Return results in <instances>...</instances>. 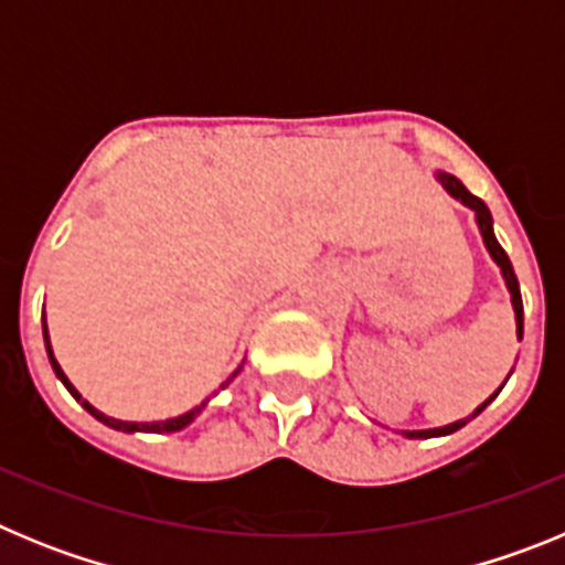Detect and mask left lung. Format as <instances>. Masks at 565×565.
Returning a JSON list of instances; mask_svg holds the SVG:
<instances>
[{
  "label": "left lung",
  "instance_id": "obj_1",
  "mask_svg": "<svg viewBox=\"0 0 565 565\" xmlns=\"http://www.w3.org/2000/svg\"><path fill=\"white\" fill-rule=\"evenodd\" d=\"M436 178H438V183H441V186L447 189V192H450L452 198H456V201H461L463 206H469V209H472V212H476V223H478V232H481V237H483V246H487L489 257H492V259H495V263H498V268H501V274H503V282H507L509 294H512V308H515L518 339H523V302H521V286H518L515 268H512V263H509L507 252H503L501 243H498V239H495V232H492V214H489L487 203H483L481 198H476V194L469 192V189L463 186L461 181H458L456 174L436 172ZM507 379H509V376H507ZM503 384H507V382H503ZM503 384H501V387H503ZM501 387H498V391L492 393V396H489L487 402L478 404L476 413H472V416L461 418V422L444 424V427H433V430H404V436H407V438H436V436H450V433L461 430V427H463V424H467V422H472V418H476L478 413H481L483 407H487V404L492 402V398H495L498 393H501Z\"/></svg>",
  "mask_w": 565,
  "mask_h": 565
}]
</instances>
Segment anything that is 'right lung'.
Listing matches in <instances>:
<instances>
[{"instance_id":"obj_1","label":"right lung","mask_w":565,"mask_h":565,"mask_svg":"<svg viewBox=\"0 0 565 565\" xmlns=\"http://www.w3.org/2000/svg\"><path fill=\"white\" fill-rule=\"evenodd\" d=\"M44 348H47V359H50V364H53V371H56V376L62 379V384L64 387H67L70 391V396L76 398V402H82V407L84 411L89 413V416H96L98 422L102 424H107V427H113V430H121V433H178V430H183V427H186V424H192L194 418L201 416V411L203 407H206V402H201L198 404V407H192V411L189 413H183V416H174V418H167V422H121V418H113V416H107V413H102V411H96V407H93V404L87 402V398H82V393L76 391V387H73V384H70V379L64 376V371H62V364L56 362V356H53V348H50V337H47V322H44ZM243 371V364H239L237 371L232 373V376L226 379V382L221 384V387H226L228 382H232L234 376H237V373Z\"/></svg>"}]
</instances>
